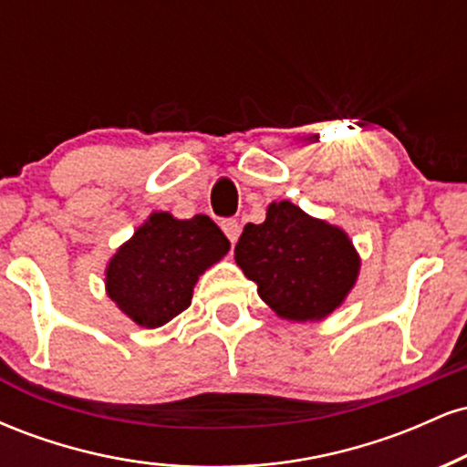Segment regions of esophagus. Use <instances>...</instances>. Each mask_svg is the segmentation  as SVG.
<instances>
[{"mask_svg": "<svg viewBox=\"0 0 467 467\" xmlns=\"http://www.w3.org/2000/svg\"><path fill=\"white\" fill-rule=\"evenodd\" d=\"M222 230H223V234L230 239V244H234V241L239 239L241 226H239L237 219H222Z\"/></svg>", "mask_w": 467, "mask_h": 467, "instance_id": "obj_1", "label": "esophagus"}]
</instances>
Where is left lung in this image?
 I'll use <instances>...</instances> for the list:
<instances>
[{"instance_id":"1","label":"left lung","mask_w":467,"mask_h":467,"mask_svg":"<svg viewBox=\"0 0 467 467\" xmlns=\"http://www.w3.org/2000/svg\"><path fill=\"white\" fill-rule=\"evenodd\" d=\"M234 261L256 283L259 296L287 320L329 316L360 270L349 237L292 202L270 203L264 223L244 228Z\"/></svg>"}]
</instances>
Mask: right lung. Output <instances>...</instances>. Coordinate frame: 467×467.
Returning <instances> with one entry per match:
<instances>
[{"mask_svg": "<svg viewBox=\"0 0 467 467\" xmlns=\"http://www.w3.org/2000/svg\"><path fill=\"white\" fill-rule=\"evenodd\" d=\"M228 248L211 217L153 213L109 261L107 294L131 320L153 329L189 307L197 276Z\"/></svg>", "mask_w": 467, "mask_h": 467, "instance_id": "obj_1", "label": "right lung"}]
</instances>
